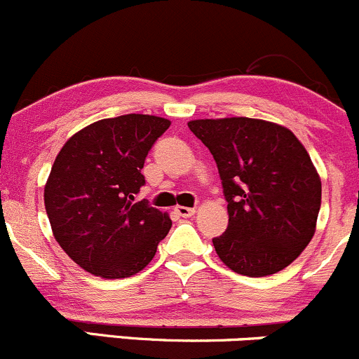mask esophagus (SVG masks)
<instances>
[{
	"mask_svg": "<svg viewBox=\"0 0 359 359\" xmlns=\"http://www.w3.org/2000/svg\"><path fill=\"white\" fill-rule=\"evenodd\" d=\"M175 213L179 215V217L189 218L196 213V208H187V206H175Z\"/></svg>",
	"mask_w": 359,
	"mask_h": 359,
	"instance_id": "34e87169",
	"label": "esophagus"
}]
</instances>
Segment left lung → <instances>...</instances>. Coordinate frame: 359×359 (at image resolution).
Masks as SVG:
<instances>
[{
	"label": "left lung",
	"instance_id": "obj_1",
	"mask_svg": "<svg viewBox=\"0 0 359 359\" xmlns=\"http://www.w3.org/2000/svg\"><path fill=\"white\" fill-rule=\"evenodd\" d=\"M213 154L227 199L229 227L215 237L236 273L265 277L289 266L315 236L322 180L299 139L266 120H191Z\"/></svg>",
	"mask_w": 359,
	"mask_h": 359
}]
</instances>
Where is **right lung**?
Instances as JSON below:
<instances>
[{"instance_id": "add662e5", "label": "right lung", "mask_w": 359, "mask_h": 359, "mask_svg": "<svg viewBox=\"0 0 359 359\" xmlns=\"http://www.w3.org/2000/svg\"><path fill=\"white\" fill-rule=\"evenodd\" d=\"M168 127L161 116L129 113L90 123L60 149L44 206L56 243L89 273L130 277L167 237L168 213L135 196L146 184V156Z\"/></svg>"}]
</instances>
